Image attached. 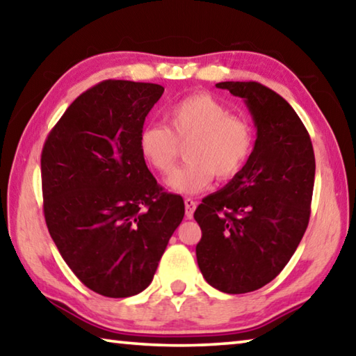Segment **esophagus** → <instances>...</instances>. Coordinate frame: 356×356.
Instances as JSON below:
<instances>
[{
    "mask_svg": "<svg viewBox=\"0 0 356 356\" xmlns=\"http://www.w3.org/2000/svg\"><path fill=\"white\" fill-rule=\"evenodd\" d=\"M184 207H186V218L191 219L192 214H194V211H195L197 202L192 199H184Z\"/></svg>",
    "mask_w": 356,
    "mask_h": 356,
    "instance_id": "34e87169",
    "label": "esophagus"
}]
</instances>
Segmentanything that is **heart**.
<instances>
[{
    "label": "heart",
    "mask_w": 356,
    "mask_h": 356,
    "mask_svg": "<svg viewBox=\"0 0 356 356\" xmlns=\"http://www.w3.org/2000/svg\"><path fill=\"white\" fill-rule=\"evenodd\" d=\"M162 126H145L138 134L143 161L159 173L172 170L179 147L188 162L168 175L165 184L178 194H197L219 179L236 177L254 148V131L243 116L230 115L219 99L194 92L172 104Z\"/></svg>",
    "instance_id": "heart-1"
}]
</instances>
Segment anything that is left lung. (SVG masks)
Here are the masks:
<instances>
[{
    "label": "left lung",
    "mask_w": 356,
    "mask_h": 356,
    "mask_svg": "<svg viewBox=\"0 0 356 356\" xmlns=\"http://www.w3.org/2000/svg\"><path fill=\"white\" fill-rule=\"evenodd\" d=\"M243 97L257 127L248 164L205 197L194 218L205 281L224 293H248L271 282L292 259L309 224L316 157L292 106L257 81H220Z\"/></svg>",
    "instance_id": "1"
}]
</instances>
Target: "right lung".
Segmentation results:
<instances>
[{
	"label": "right lung",
	"mask_w": 356,
	"mask_h": 356,
	"mask_svg": "<svg viewBox=\"0 0 356 356\" xmlns=\"http://www.w3.org/2000/svg\"><path fill=\"white\" fill-rule=\"evenodd\" d=\"M164 88L104 80L67 107L40 156L44 216L61 257L108 298L143 292L184 202L162 191L138 151V134Z\"/></svg>",
	"instance_id": "1"
}]
</instances>
